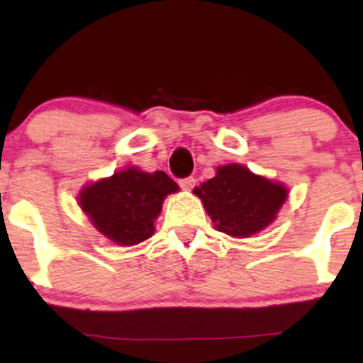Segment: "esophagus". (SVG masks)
Wrapping results in <instances>:
<instances>
[{
  "mask_svg": "<svg viewBox=\"0 0 363 363\" xmlns=\"http://www.w3.org/2000/svg\"><path fill=\"white\" fill-rule=\"evenodd\" d=\"M179 184H181V187L184 191H191L194 187V184H196V179L194 177H186V179H181V181H179Z\"/></svg>",
  "mask_w": 363,
  "mask_h": 363,
  "instance_id": "34e87169",
  "label": "esophagus"
}]
</instances>
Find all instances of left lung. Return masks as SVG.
Returning a JSON list of instances; mask_svg holds the SVG:
<instances>
[{
  "instance_id": "left-lung-1",
  "label": "left lung",
  "mask_w": 363,
  "mask_h": 363,
  "mask_svg": "<svg viewBox=\"0 0 363 363\" xmlns=\"http://www.w3.org/2000/svg\"><path fill=\"white\" fill-rule=\"evenodd\" d=\"M215 228L232 237H251L277 218L289 189L256 176L239 164L216 169V176L194 187Z\"/></svg>"
}]
</instances>
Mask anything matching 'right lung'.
<instances>
[{
	"instance_id": "obj_1",
	"label": "right lung",
	"mask_w": 363,
	"mask_h": 363,
	"mask_svg": "<svg viewBox=\"0 0 363 363\" xmlns=\"http://www.w3.org/2000/svg\"><path fill=\"white\" fill-rule=\"evenodd\" d=\"M179 186L167 174L128 167L82 189L80 208L91 225L118 245H135L153 235L165 196Z\"/></svg>"
}]
</instances>
